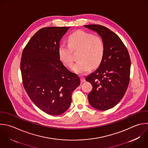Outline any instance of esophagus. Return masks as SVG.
<instances>
[{
    "mask_svg": "<svg viewBox=\"0 0 148 148\" xmlns=\"http://www.w3.org/2000/svg\"><path fill=\"white\" fill-rule=\"evenodd\" d=\"M81 82H84L85 81H86V80H85V78L83 77V76H81Z\"/></svg>",
    "mask_w": 148,
    "mask_h": 148,
    "instance_id": "1",
    "label": "esophagus"
}]
</instances>
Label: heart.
<instances>
[{
    "mask_svg": "<svg viewBox=\"0 0 148 148\" xmlns=\"http://www.w3.org/2000/svg\"><path fill=\"white\" fill-rule=\"evenodd\" d=\"M68 45L62 43L58 48L60 60L68 68L73 64V51L77 52L79 60L73 69L80 74L88 72L101 64L104 56L105 45L100 36L84 31H77L68 38Z\"/></svg>",
    "mask_w": 148,
    "mask_h": 148,
    "instance_id": "obj_1",
    "label": "heart"
}]
</instances>
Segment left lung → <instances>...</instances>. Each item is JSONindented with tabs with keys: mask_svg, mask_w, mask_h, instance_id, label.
<instances>
[{
	"mask_svg": "<svg viewBox=\"0 0 148 148\" xmlns=\"http://www.w3.org/2000/svg\"><path fill=\"white\" fill-rule=\"evenodd\" d=\"M84 27L97 32L104 43L105 53L100 65L86 80L92 86L88 95L90 104L97 109L106 110L116 106L127 91L130 57L122 40L109 29L94 24Z\"/></svg>",
	"mask_w": 148,
	"mask_h": 148,
	"instance_id": "8db88e82",
	"label": "left lung"
}]
</instances>
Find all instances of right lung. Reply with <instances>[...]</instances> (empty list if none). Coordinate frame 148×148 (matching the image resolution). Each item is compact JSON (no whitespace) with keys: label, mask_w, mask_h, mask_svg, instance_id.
I'll use <instances>...</instances> for the list:
<instances>
[{"label":"right lung","mask_w":148,"mask_h":148,"mask_svg":"<svg viewBox=\"0 0 148 148\" xmlns=\"http://www.w3.org/2000/svg\"><path fill=\"white\" fill-rule=\"evenodd\" d=\"M69 27L39 29L24 47L20 62L24 87L32 102L44 112L60 115L69 107L72 93L80 84L58 54L60 42Z\"/></svg>","instance_id":"obj_1"}]
</instances>
